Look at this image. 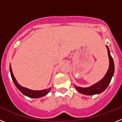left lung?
<instances>
[{
    "label": "left lung",
    "instance_id": "obj_1",
    "mask_svg": "<svg viewBox=\"0 0 122 122\" xmlns=\"http://www.w3.org/2000/svg\"><path fill=\"white\" fill-rule=\"evenodd\" d=\"M106 46L107 48L109 60V66L107 73H106L104 77L100 81L89 87H81L74 85L76 89L79 93L86 95H93L96 94H100V93H102L103 92H104L108 87L109 84L111 82L112 77L114 75V63L112 57L110 54V51L108 46L107 45Z\"/></svg>",
    "mask_w": 122,
    "mask_h": 122
}]
</instances>
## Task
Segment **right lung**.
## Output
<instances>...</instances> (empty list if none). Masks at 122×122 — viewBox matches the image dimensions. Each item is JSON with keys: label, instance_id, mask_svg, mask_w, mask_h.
<instances>
[{"label": "right lung", "instance_id": "add662e5", "mask_svg": "<svg viewBox=\"0 0 122 122\" xmlns=\"http://www.w3.org/2000/svg\"><path fill=\"white\" fill-rule=\"evenodd\" d=\"M10 71L11 76L12 80L13 81L14 84H15V86H16V87L18 88V90L21 92L22 94L27 96L28 97L32 98H38L42 97H44V96L48 94L51 90V88H49V89L41 90H33L27 89V88H25L24 87H22L19 84H18L16 79V78L14 76V74L12 71V69H11V64L10 65Z\"/></svg>", "mask_w": 122, "mask_h": 122}]
</instances>
